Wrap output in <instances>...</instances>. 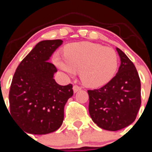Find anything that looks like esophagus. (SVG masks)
<instances>
[{
    "label": "esophagus",
    "instance_id": "34e87169",
    "mask_svg": "<svg viewBox=\"0 0 152 152\" xmlns=\"http://www.w3.org/2000/svg\"><path fill=\"white\" fill-rule=\"evenodd\" d=\"M80 89H81V88H80V86H78V85H74L73 86V91L75 93L77 92V91H80Z\"/></svg>",
    "mask_w": 152,
    "mask_h": 152
}]
</instances>
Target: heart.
I'll return each instance as SVG.
<instances>
[{"instance_id":"b5f03b06","label":"heart","mask_w":152,"mask_h":152,"mask_svg":"<svg viewBox=\"0 0 152 152\" xmlns=\"http://www.w3.org/2000/svg\"><path fill=\"white\" fill-rule=\"evenodd\" d=\"M56 64L63 72L74 75L80 71L82 82L89 88H100L110 81L116 74L119 58L110 47L89 42L69 44L64 56L56 53Z\"/></svg>"}]
</instances>
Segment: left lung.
<instances>
[{"label": "left lung", "mask_w": 152, "mask_h": 152, "mask_svg": "<svg viewBox=\"0 0 152 152\" xmlns=\"http://www.w3.org/2000/svg\"><path fill=\"white\" fill-rule=\"evenodd\" d=\"M121 64L116 76L107 84L88 91L89 113L100 128L122 129L135 121L141 106V82L134 64L116 48Z\"/></svg>", "instance_id": "obj_1"}]
</instances>
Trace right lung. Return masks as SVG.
I'll return each instance as SVG.
<instances>
[{"label": "right lung", "mask_w": 152, "mask_h": 152, "mask_svg": "<svg viewBox=\"0 0 152 152\" xmlns=\"http://www.w3.org/2000/svg\"><path fill=\"white\" fill-rule=\"evenodd\" d=\"M62 42L61 39L39 42L13 75L9 93L10 114L27 133H51L63 123L64 105L73 96L72 84H57L53 78L57 69L48 61Z\"/></svg>", "instance_id": "1"}]
</instances>
